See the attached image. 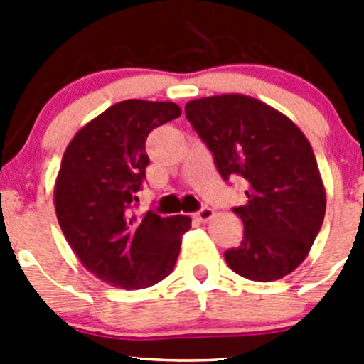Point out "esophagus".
<instances>
[{
	"mask_svg": "<svg viewBox=\"0 0 364 364\" xmlns=\"http://www.w3.org/2000/svg\"><path fill=\"white\" fill-rule=\"evenodd\" d=\"M213 215H215V211L211 210V208H208V205H204V208H200V210L195 213V217H197L200 222H208L211 217H213Z\"/></svg>",
	"mask_w": 364,
	"mask_h": 364,
	"instance_id": "obj_1",
	"label": "esophagus"
}]
</instances>
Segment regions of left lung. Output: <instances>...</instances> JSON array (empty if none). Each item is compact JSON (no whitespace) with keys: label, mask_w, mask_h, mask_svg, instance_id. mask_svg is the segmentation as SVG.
<instances>
[{"label":"left lung","mask_w":364,"mask_h":364,"mask_svg":"<svg viewBox=\"0 0 364 364\" xmlns=\"http://www.w3.org/2000/svg\"><path fill=\"white\" fill-rule=\"evenodd\" d=\"M186 118L213 153L224 180L242 176L247 202L233 211L244 237L224 253L250 281L269 282L306 259L323 226L326 193L308 138L297 125L252 96L191 100Z\"/></svg>","instance_id":"left-lung-1"}]
</instances>
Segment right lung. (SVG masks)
Instances as JSON below:
<instances>
[{"mask_svg":"<svg viewBox=\"0 0 364 364\" xmlns=\"http://www.w3.org/2000/svg\"><path fill=\"white\" fill-rule=\"evenodd\" d=\"M173 102L125 100L74 134L63 153L54 208L67 242L92 275L125 290L166 279L178 259L186 215L133 213L146 178V140L180 117Z\"/></svg>","mask_w":364,"mask_h":364,"instance_id":"right-lung-1","label":"right lung"}]
</instances>
